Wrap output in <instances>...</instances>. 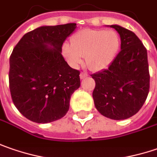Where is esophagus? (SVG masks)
I'll use <instances>...</instances> for the list:
<instances>
[{"instance_id":"obj_1","label":"esophagus","mask_w":157,"mask_h":157,"mask_svg":"<svg viewBox=\"0 0 157 157\" xmlns=\"http://www.w3.org/2000/svg\"><path fill=\"white\" fill-rule=\"evenodd\" d=\"M87 76H88V74L85 73V72H82V73L80 74V77H81V79H84L86 78Z\"/></svg>"}]
</instances>
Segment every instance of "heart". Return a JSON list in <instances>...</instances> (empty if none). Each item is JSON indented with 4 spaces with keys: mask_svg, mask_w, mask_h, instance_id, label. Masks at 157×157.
Returning a JSON list of instances; mask_svg holds the SVG:
<instances>
[{
    "mask_svg": "<svg viewBox=\"0 0 157 157\" xmlns=\"http://www.w3.org/2000/svg\"><path fill=\"white\" fill-rule=\"evenodd\" d=\"M72 45L64 44L62 53L69 64L77 67L85 58L86 64L93 71H100L110 65L120 46L119 34L114 31L85 29L76 32Z\"/></svg>",
    "mask_w": 157,
    "mask_h": 157,
    "instance_id": "1",
    "label": "heart"
}]
</instances>
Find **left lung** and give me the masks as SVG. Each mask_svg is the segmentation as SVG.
<instances>
[{
	"instance_id": "1",
	"label": "left lung",
	"mask_w": 157,
	"mask_h": 157,
	"mask_svg": "<svg viewBox=\"0 0 157 157\" xmlns=\"http://www.w3.org/2000/svg\"><path fill=\"white\" fill-rule=\"evenodd\" d=\"M119 32L121 50L109 67L91 75L95 106L109 119H126L138 113L149 91V71L146 47L133 31L111 25Z\"/></svg>"
}]
</instances>
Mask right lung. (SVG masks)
I'll use <instances>...</instances> for the list:
<instances>
[{"instance_id":"add662e5","label":"right lung","mask_w":157,"mask_h":157,"mask_svg":"<svg viewBox=\"0 0 157 157\" xmlns=\"http://www.w3.org/2000/svg\"><path fill=\"white\" fill-rule=\"evenodd\" d=\"M76 24L42 26L24 34L10 58V90L17 110L37 123L64 117L72 94L80 87V71L61 55ZM51 45L52 48L48 47Z\"/></svg>"}]
</instances>
